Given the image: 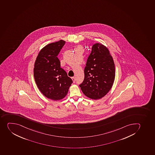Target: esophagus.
<instances>
[{
  "instance_id": "34e87169",
  "label": "esophagus",
  "mask_w": 155,
  "mask_h": 155,
  "mask_svg": "<svg viewBox=\"0 0 155 155\" xmlns=\"http://www.w3.org/2000/svg\"><path fill=\"white\" fill-rule=\"evenodd\" d=\"M72 79L73 82V83L75 82V77H72Z\"/></svg>"
}]
</instances>
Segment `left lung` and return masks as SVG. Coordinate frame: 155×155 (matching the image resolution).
<instances>
[{
  "label": "left lung",
  "mask_w": 155,
  "mask_h": 155,
  "mask_svg": "<svg viewBox=\"0 0 155 155\" xmlns=\"http://www.w3.org/2000/svg\"><path fill=\"white\" fill-rule=\"evenodd\" d=\"M84 81L79 86L86 96L100 99L109 92L115 80V67L106 46L100 43L93 45L84 69Z\"/></svg>",
  "instance_id": "8db88e82"
}]
</instances>
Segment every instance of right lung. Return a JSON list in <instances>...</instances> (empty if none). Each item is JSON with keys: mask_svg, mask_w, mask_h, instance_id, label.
Masks as SVG:
<instances>
[{"mask_svg": "<svg viewBox=\"0 0 155 155\" xmlns=\"http://www.w3.org/2000/svg\"><path fill=\"white\" fill-rule=\"evenodd\" d=\"M65 43L60 40L46 45L39 52L33 73L36 84L42 94L49 99L60 100L67 95L72 80L60 67L57 56Z\"/></svg>", "mask_w": 155, "mask_h": 155, "instance_id": "obj_1", "label": "right lung"}]
</instances>
